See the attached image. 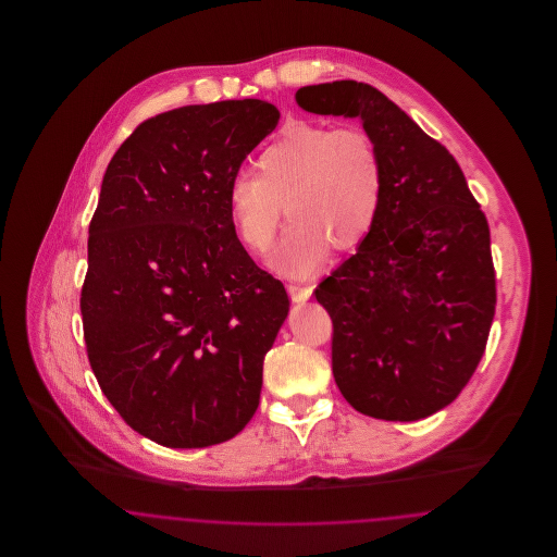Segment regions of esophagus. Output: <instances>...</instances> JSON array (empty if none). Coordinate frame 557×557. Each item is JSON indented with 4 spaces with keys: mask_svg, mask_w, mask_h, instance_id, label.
<instances>
[{
    "mask_svg": "<svg viewBox=\"0 0 557 557\" xmlns=\"http://www.w3.org/2000/svg\"><path fill=\"white\" fill-rule=\"evenodd\" d=\"M311 292L313 290H311L309 286H296V284L288 286L292 302H305V300H309V298H311Z\"/></svg>",
    "mask_w": 557,
    "mask_h": 557,
    "instance_id": "obj_1",
    "label": "esophagus"
}]
</instances>
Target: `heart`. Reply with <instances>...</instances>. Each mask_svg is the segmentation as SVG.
I'll list each match as a JSON object with an SVG mask.
<instances>
[{"label": "heart", "instance_id": "heart-1", "mask_svg": "<svg viewBox=\"0 0 557 557\" xmlns=\"http://www.w3.org/2000/svg\"><path fill=\"white\" fill-rule=\"evenodd\" d=\"M255 175H236L227 211L244 248L263 252L277 232L282 207L292 223L271 265L307 277L327 244L346 250L370 234L384 200V157L368 129L294 121L255 162Z\"/></svg>", "mask_w": 557, "mask_h": 557}]
</instances>
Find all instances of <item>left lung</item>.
<instances>
[{
    "label": "left lung",
    "instance_id": "left-lung-1",
    "mask_svg": "<svg viewBox=\"0 0 557 557\" xmlns=\"http://www.w3.org/2000/svg\"><path fill=\"white\" fill-rule=\"evenodd\" d=\"M296 104L357 116L386 169L370 234L315 288L334 380L363 416L428 418L459 397L486 348L497 305L486 216L449 150L375 87L307 85Z\"/></svg>",
    "mask_w": 557,
    "mask_h": 557
}]
</instances>
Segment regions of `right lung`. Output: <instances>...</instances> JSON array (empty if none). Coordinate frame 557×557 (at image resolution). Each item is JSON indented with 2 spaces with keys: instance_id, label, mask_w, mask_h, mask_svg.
<instances>
[{
  "instance_id": "obj_1",
  "label": "right lung",
  "mask_w": 557,
  "mask_h": 557,
  "mask_svg": "<svg viewBox=\"0 0 557 557\" xmlns=\"http://www.w3.org/2000/svg\"><path fill=\"white\" fill-rule=\"evenodd\" d=\"M277 121L252 98L175 108L144 121L104 173L83 336L110 405L162 447L225 443L259 407L290 300L239 244L227 187Z\"/></svg>"
}]
</instances>
